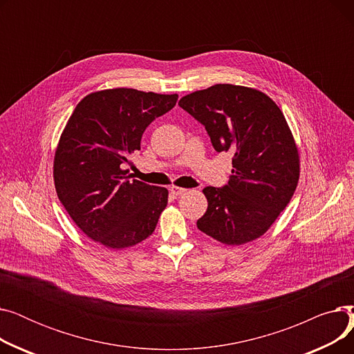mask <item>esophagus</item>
Here are the masks:
<instances>
[{
	"mask_svg": "<svg viewBox=\"0 0 354 354\" xmlns=\"http://www.w3.org/2000/svg\"><path fill=\"white\" fill-rule=\"evenodd\" d=\"M171 194L174 195V196H179V195H182V194H185L187 192V189L185 188H180V187H171Z\"/></svg>",
	"mask_w": 354,
	"mask_h": 354,
	"instance_id": "esophagus-1",
	"label": "esophagus"
}]
</instances>
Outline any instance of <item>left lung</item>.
<instances>
[{"mask_svg": "<svg viewBox=\"0 0 354 354\" xmlns=\"http://www.w3.org/2000/svg\"><path fill=\"white\" fill-rule=\"evenodd\" d=\"M198 120L216 152L232 153V175L221 188L203 189L208 209L198 230L222 244L261 236L290 202L300 166L284 115L255 88L215 84L179 100Z\"/></svg>", "mask_w": 354, "mask_h": 354, "instance_id": "left-lung-1", "label": "left lung"}]
</instances>
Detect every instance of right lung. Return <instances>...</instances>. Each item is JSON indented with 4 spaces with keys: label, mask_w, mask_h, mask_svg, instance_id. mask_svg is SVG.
<instances>
[{
    "label": "right lung",
    "mask_w": 354,
    "mask_h": 354,
    "mask_svg": "<svg viewBox=\"0 0 354 354\" xmlns=\"http://www.w3.org/2000/svg\"><path fill=\"white\" fill-rule=\"evenodd\" d=\"M178 95L135 88L91 93L74 109L54 156V185L76 225L107 248L132 247L156 228L167 189L126 175L146 127Z\"/></svg>",
    "instance_id": "right-lung-1"
}]
</instances>
